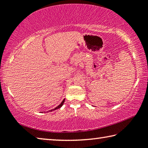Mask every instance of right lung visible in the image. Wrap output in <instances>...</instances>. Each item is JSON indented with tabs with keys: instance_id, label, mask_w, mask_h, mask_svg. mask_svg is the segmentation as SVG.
Listing matches in <instances>:
<instances>
[{
	"instance_id": "add662e5",
	"label": "right lung",
	"mask_w": 148,
	"mask_h": 148,
	"mask_svg": "<svg viewBox=\"0 0 148 148\" xmlns=\"http://www.w3.org/2000/svg\"><path fill=\"white\" fill-rule=\"evenodd\" d=\"M64 101H65V99H63V101H62L61 102V103L58 106H57L56 108H55L54 109H52V110H49V112H52V111H53V110H57V109H59V108H61V106H62V105H63V104H64Z\"/></svg>"
}]
</instances>
